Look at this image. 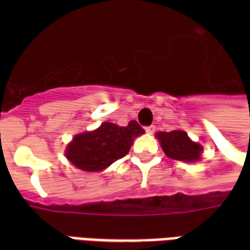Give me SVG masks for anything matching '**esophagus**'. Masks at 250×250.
<instances>
[{"label": "esophagus", "mask_w": 250, "mask_h": 250, "mask_svg": "<svg viewBox=\"0 0 250 250\" xmlns=\"http://www.w3.org/2000/svg\"><path fill=\"white\" fill-rule=\"evenodd\" d=\"M145 130H146V132H148V134H152V132L155 131V125H148Z\"/></svg>", "instance_id": "1"}]
</instances>
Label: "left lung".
I'll list each match as a JSON object with an SVG mask.
<instances>
[{
	"label": "left lung",
	"instance_id": "left-lung-1",
	"mask_svg": "<svg viewBox=\"0 0 250 250\" xmlns=\"http://www.w3.org/2000/svg\"><path fill=\"white\" fill-rule=\"evenodd\" d=\"M158 139L161 141L165 154L171 159L195 162L201 158L202 147L198 143L190 141L185 131L174 130L170 132H158Z\"/></svg>",
	"mask_w": 250,
	"mask_h": 250
}]
</instances>
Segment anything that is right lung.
<instances>
[{"instance_id":"1","label":"right lung","mask_w":250,"mask_h":250,"mask_svg":"<svg viewBox=\"0 0 250 250\" xmlns=\"http://www.w3.org/2000/svg\"><path fill=\"white\" fill-rule=\"evenodd\" d=\"M143 132L145 130L135 120H131L125 127L104 122L98 130L75 136L66 147L65 155L80 170L100 171L125 157L134 138Z\"/></svg>"}]
</instances>
